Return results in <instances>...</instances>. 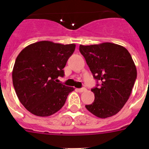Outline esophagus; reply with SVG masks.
<instances>
[{
	"instance_id": "34e87169",
	"label": "esophagus",
	"mask_w": 149,
	"mask_h": 149,
	"mask_svg": "<svg viewBox=\"0 0 149 149\" xmlns=\"http://www.w3.org/2000/svg\"><path fill=\"white\" fill-rule=\"evenodd\" d=\"M86 90V89L85 87L81 88V89H77V92H79V93H83V92H85Z\"/></svg>"
}]
</instances>
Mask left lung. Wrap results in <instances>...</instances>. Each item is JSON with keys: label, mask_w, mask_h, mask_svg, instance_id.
<instances>
[{"label": "left lung", "mask_w": 149, "mask_h": 149, "mask_svg": "<svg viewBox=\"0 0 149 149\" xmlns=\"http://www.w3.org/2000/svg\"><path fill=\"white\" fill-rule=\"evenodd\" d=\"M93 77L101 82L91 89L93 104L86 108L95 116L105 119L118 113L131 95L136 78V68L131 54L119 45L104 42L79 47Z\"/></svg>", "instance_id": "1"}]
</instances>
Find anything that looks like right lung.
<instances>
[{
	"instance_id": "1",
	"label": "right lung",
	"mask_w": 149,
	"mask_h": 149,
	"mask_svg": "<svg viewBox=\"0 0 149 149\" xmlns=\"http://www.w3.org/2000/svg\"><path fill=\"white\" fill-rule=\"evenodd\" d=\"M75 45L40 41L25 47L17 56L13 84L18 99L31 113L49 116L60 110L73 87L57 82Z\"/></svg>"
}]
</instances>
